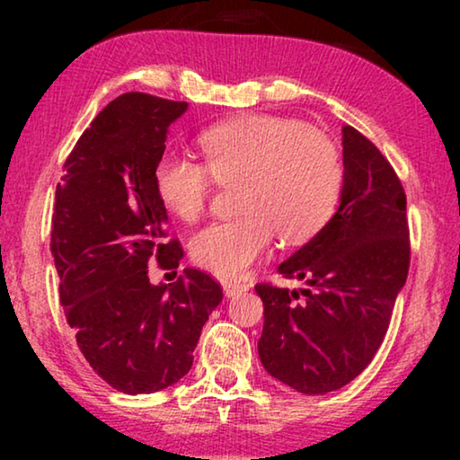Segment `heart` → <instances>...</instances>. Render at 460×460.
<instances>
[{"label":"heart","mask_w":460,"mask_h":460,"mask_svg":"<svg viewBox=\"0 0 460 460\" xmlns=\"http://www.w3.org/2000/svg\"><path fill=\"white\" fill-rule=\"evenodd\" d=\"M255 211L260 221L292 235L314 231L323 221L329 184L316 168L298 160L278 162L255 178ZM199 263L223 282L235 284L258 258V245L239 223L207 231L194 245Z\"/></svg>","instance_id":"1"}]
</instances>
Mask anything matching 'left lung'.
I'll use <instances>...</instances> for the list:
<instances>
[{
    "label": "left lung",
    "mask_w": 460,
    "mask_h": 460,
    "mask_svg": "<svg viewBox=\"0 0 460 460\" xmlns=\"http://www.w3.org/2000/svg\"><path fill=\"white\" fill-rule=\"evenodd\" d=\"M186 103L129 91L83 131L57 184L50 252L60 306L76 345L109 385L154 394L192 367V351L223 288L207 271L178 270L158 168L168 126ZM155 261L167 271L150 280Z\"/></svg>",
    "instance_id": "obj_1"
}]
</instances>
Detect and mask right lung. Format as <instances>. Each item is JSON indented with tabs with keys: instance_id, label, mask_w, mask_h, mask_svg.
<instances>
[{
	"instance_id": "add662e5",
	"label": "right lung",
	"mask_w": 460,
	"mask_h": 460,
	"mask_svg": "<svg viewBox=\"0 0 460 460\" xmlns=\"http://www.w3.org/2000/svg\"><path fill=\"white\" fill-rule=\"evenodd\" d=\"M345 146L342 202L318 235L260 284L263 367L296 392H334L367 367L385 339L410 268L406 192L363 136Z\"/></svg>"
}]
</instances>
